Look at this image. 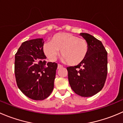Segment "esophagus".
Returning a JSON list of instances; mask_svg holds the SVG:
<instances>
[{
	"instance_id": "1",
	"label": "esophagus",
	"mask_w": 123,
	"mask_h": 123,
	"mask_svg": "<svg viewBox=\"0 0 123 123\" xmlns=\"http://www.w3.org/2000/svg\"><path fill=\"white\" fill-rule=\"evenodd\" d=\"M62 65H61V64H58V69H59V68H61L62 67Z\"/></svg>"
}]
</instances>
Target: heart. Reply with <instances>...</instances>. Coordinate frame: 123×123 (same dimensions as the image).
I'll return each mask as SVG.
<instances>
[{
	"instance_id": "b5f03b06",
	"label": "heart",
	"mask_w": 123,
	"mask_h": 123,
	"mask_svg": "<svg viewBox=\"0 0 123 123\" xmlns=\"http://www.w3.org/2000/svg\"><path fill=\"white\" fill-rule=\"evenodd\" d=\"M61 50V55L64 61L71 65L82 62L87 55L88 45L83 38L70 34L63 32L55 35L50 42L44 44L43 51L50 60L56 58Z\"/></svg>"
}]
</instances>
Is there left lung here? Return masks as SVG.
<instances>
[{
  "label": "left lung",
  "instance_id": "1",
  "mask_svg": "<svg viewBox=\"0 0 123 123\" xmlns=\"http://www.w3.org/2000/svg\"><path fill=\"white\" fill-rule=\"evenodd\" d=\"M80 35L88 45L85 59L74 67L67 68L69 83L75 93L82 97H91L104 86L108 73V53L103 44L86 33Z\"/></svg>",
  "mask_w": 123,
  "mask_h": 123
}]
</instances>
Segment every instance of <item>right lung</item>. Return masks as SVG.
Instances as JSON below:
<instances>
[{
	"mask_svg": "<svg viewBox=\"0 0 123 123\" xmlns=\"http://www.w3.org/2000/svg\"><path fill=\"white\" fill-rule=\"evenodd\" d=\"M44 41L37 38L25 41L15 56V79L23 93L34 100H43L52 93L58 64L47 62Z\"/></svg>",
	"mask_w": 123,
	"mask_h": 123,
	"instance_id": "1",
	"label": "right lung"
}]
</instances>
